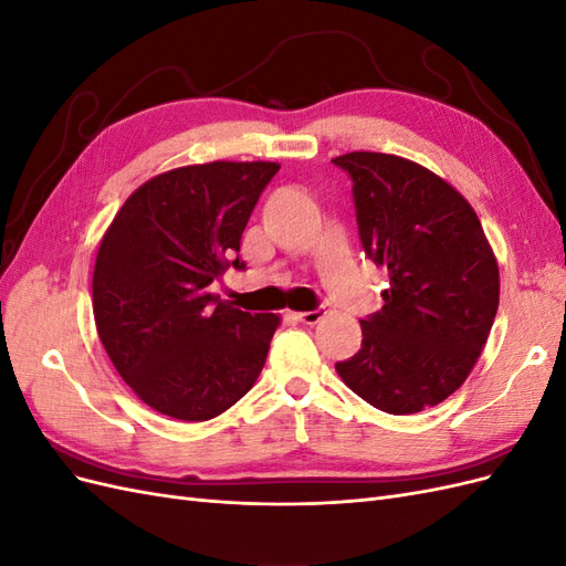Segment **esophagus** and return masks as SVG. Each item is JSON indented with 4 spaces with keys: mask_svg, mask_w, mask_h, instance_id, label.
Instances as JSON below:
<instances>
[{
    "mask_svg": "<svg viewBox=\"0 0 566 566\" xmlns=\"http://www.w3.org/2000/svg\"><path fill=\"white\" fill-rule=\"evenodd\" d=\"M325 314H328V312H325V306H316L314 312H300V314H295V318L306 323V325H316Z\"/></svg>",
    "mask_w": 566,
    "mask_h": 566,
    "instance_id": "esophagus-1",
    "label": "esophagus"
}]
</instances>
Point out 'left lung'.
I'll return each instance as SVG.
<instances>
[{"mask_svg": "<svg viewBox=\"0 0 566 566\" xmlns=\"http://www.w3.org/2000/svg\"><path fill=\"white\" fill-rule=\"evenodd\" d=\"M352 177L358 235L389 271L342 382L391 416L441 403L468 380L499 312V262L472 205L430 169L387 153L333 160Z\"/></svg>", "mask_w": 566, "mask_h": 566, "instance_id": "left-lung-1", "label": "left lung"}]
</instances>
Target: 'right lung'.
Here are the masks:
<instances>
[{
    "label": "right lung",
    "mask_w": 566,
    "mask_h": 566,
    "mask_svg": "<svg viewBox=\"0 0 566 566\" xmlns=\"http://www.w3.org/2000/svg\"><path fill=\"white\" fill-rule=\"evenodd\" d=\"M279 163H205L148 179L125 200L98 245L92 304L104 349L153 410L202 422L260 378L281 318L212 293L245 269L241 235Z\"/></svg>",
    "instance_id": "add662e5"
}]
</instances>
